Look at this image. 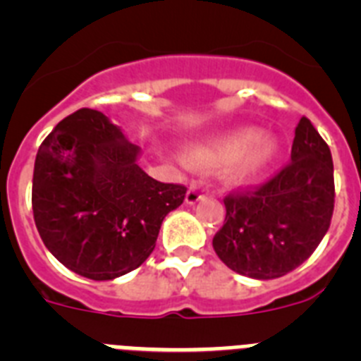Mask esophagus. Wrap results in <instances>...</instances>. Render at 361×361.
I'll return each mask as SVG.
<instances>
[{
	"label": "esophagus",
	"instance_id": "obj_1",
	"mask_svg": "<svg viewBox=\"0 0 361 361\" xmlns=\"http://www.w3.org/2000/svg\"><path fill=\"white\" fill-rule=\"evenodd\" d=\"M202 190H200V186L199 184H191L190 186V190H188V193H186V202L188 204H195V202H199L200 199H202Z\"/></svg>",
	"mask_w": 361,
	"mask_h": 361
}]
</instances>
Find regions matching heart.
I'll use <instances>...</instances> for the list:
<instances>
[{
  "instance_id": "obj_1",
  "label": "heart",
  "mask_w": 361,
  "mask_h": 361,
  "mask_svg": "<svg viewBox=\"0 0 361 361\" xmlns=\"http://www.w3.org/2000/svg\"><path fill=\"white\" fill-rule=\"evenodd\" d=\"M275 153V142L267 137H258L255 128H237L220 133L204 145L193 148V159L200 164L228 162V178L244 183L258 175Z\"/></svg>"
}]
</instances>
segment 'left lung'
Segmentation results:
<instances>
[{
  "label": "left lung",
  "mask_w": 361,
  "mask_h": 361,
  "mask_svg": "<svg viewBox=\"0 0 361 361\" xmlns=\"http://www.w3.org/2000/svg\"><path fill=\"white\" fill-rule=\"evenodd\" d=\"M213 250L229 269L279 279L305 262L331 226L333 157L307 117L295 130L291 161L257 188L229 191Z\"/></svg>",
  "instance_id": "1"
}]
</instances>
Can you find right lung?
I'll list each match as a JSON object with an SVG mask.
<instances>
[{
    "instance_id": "add662e5",
    "label": "right lung",
    "mask_w": 361,
    "mask_h": 361,
    "mask_svg": "<svg viewBox=\"0 0 361 361\" xmlns=\"http://www.w3.org/2000/svg\"><path fill=\"white\" fill-rule=\"evenodd\" d=\"M139 148L104 114L81 108L41 142L32 212L50 253L78 275L114 280L155 250L162 220L186 197L137 164Z\"/></svg>"
}]
</instances>
